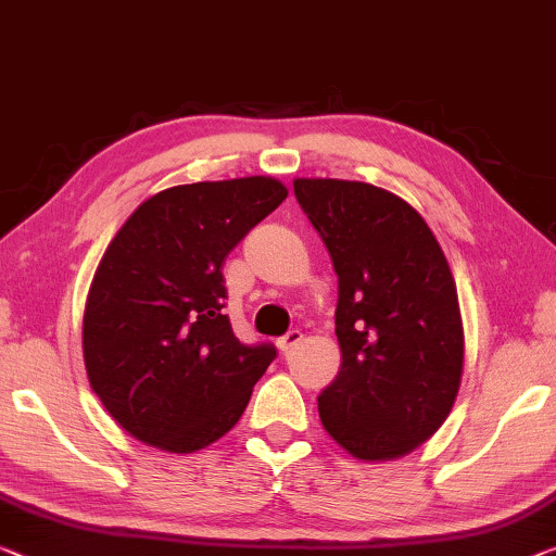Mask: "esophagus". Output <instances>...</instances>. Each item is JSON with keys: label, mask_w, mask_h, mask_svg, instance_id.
Masks as SVG:
<instances>
[{"label": "esophagus", "mask_w": 556, "mask_h": 556, "mask_svg": "<svg viewBox=\"0 0 556 556\" xmlns=\"http://www.w3.org/2000/svg\"><path fill=\"white\" fill-rule=\"evenodd\" d=\"M303 340V332L301 330H288L283 338L278 340V348L283 350V353H288V350H293L298 343H301Z\"/></svg>", "instance_id": "esophagus-1"}]
</instances>
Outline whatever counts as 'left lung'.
I'll return each instance as SVG.
<instances>
[{
	"label": "left lung",
	"mask_w": 556,
	"mask_h": 556,
	"mask_svg": "<svg viewBox=\"0 0 556 556\" xmlns=\"http://www.w3.org/2000/svg\"><path fill=\"white\" fill-rule=\"evenodd\" d=\"M293 191L338 273L343 365L318 395L323 427L361 459L405 455L445 422L463 378L445 253L420 213L378 186L298 178Z\"/></svg>",
	"instance_id": "1"
}]
</instances>
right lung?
Wrapping results in <instances>:
<instances>
[{
  "label": "right lung",
  "instance_id": "add662e5",
  "mask_svg": "<svg viewBox=\"0 0 556 556\" xmlns=\"http://www.w3.org/2000/svg\"><path fill=\"white\" fill-rule=\"evenodd\" d=\"M276 178L174 186L109 243L84 311V363L106 413L147 445L195 452L238 422L276 361L226 307V255L286 201Z\"/></svg>",
  "mask_w": 556,
  "mask_h": 556
}]
</instances>
